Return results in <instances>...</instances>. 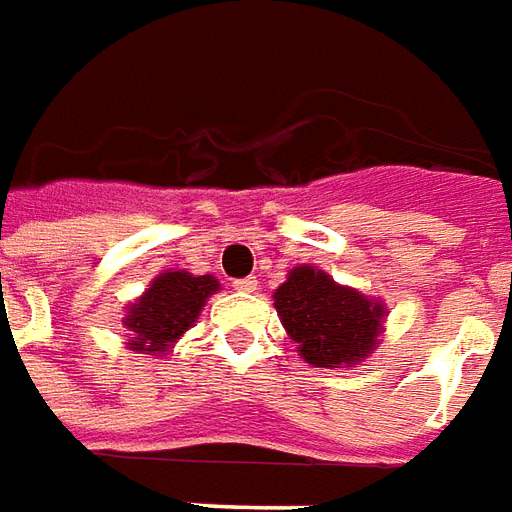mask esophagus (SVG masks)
Returning <instances> with one entry per match:
<instances>
[{
	"instance_id": "esophagus-1",
	"label": "esophagus",
	"mask_w": 512,
	"mask_h": 512,
	"mask_svg": "<svg viewBox=\"0 0 512 512\" xmlns=\"http://www.w3.org/2000/svg\"><path fill=\"white\" fill-rule=\"evenodd\" d=\"M256 286H259L256 278H239V281H234V289H237V292H245V295L256 292Z\"/></svg>"
}]
</instances>
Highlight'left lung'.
Here are the masks:
<instances>
[{
    "instance_id": "obj_1",
    "label": "left lung",
    "mask_w": 512,
    "mask_h": 512,
    "mask_svg": "<svg viewBox=\"0 0 512 512\" xmlns=\"http://www.w3.org/2000/svg\"><path fill=\"white\" fill-rule=\"evenodd\" d=\"M286 336L303 361L342 369L366 361L386 331V303L333 281L314 264H297L273 292Z\"/></svg>"
}]
</instances>
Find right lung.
I'll return each mask as SVG.
<instances>
[{"label":"right lung","instance_id":"add662e5","mask_svg":"<svg viewBox=\"0 0 512 512\" xmlns=\"http://www.w3.org/2000/svg\"><path fill=\"white\" fill-rule=\"evenodd\" d=\"M220 289L215 275L162 270L121 317L129 331L126 347L143 355H168L170 347L201 317L206 300Z\"/></svg>","mask_w":512,"mask_h":512}]
</instances>
